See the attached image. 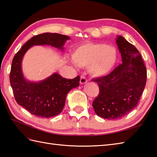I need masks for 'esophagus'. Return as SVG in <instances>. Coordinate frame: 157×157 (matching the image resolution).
Segmentation results:
<instances>
[{"mask_svg": "<svg viewBox=\"0 0 157 157\" xmlns=\"http://www.w3.org/2000/svg\"><path fill=\"white\" fill-rule=\"evenodd\" d=\"M87 82H88V79L86 78V77H84V76H82L81 77V78H80V81H79V82H80L81 84H84Z\"/></svg>", "mask_w": 157, "mask_h": 157, "instance_id": "34e87169", "label": "esophagus"}]
</instances>
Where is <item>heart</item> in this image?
Masks as SVG:
<instances>
[{"label":"heart","mask_w":157,"mask_h":157,"mask_svg":"<svg viewBox=\"0 0 157 157\" xmlns=\"http://www.w3.org/2000/svg\"><path fill=\"white\" fill-rule=\"evenodd\" d=\"M118 51L115 46L102 42H88L76 48L72 53L71 64L88 67L94 77L109 74L118 61Z\"/></svg>","instance_id":"heart-1"}]
</instances>
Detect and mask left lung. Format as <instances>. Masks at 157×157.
<instances>
[{"instance_id": "obj_1", "label": "left lung", "mask_w": 157, "mask_h": 157, "mask_svg": "<svg viewBox=\"0 0 157 157\" xmlns=\"http://www.w3.org/2000/svg\"><path fill=\"white\" fill-rule=\"evenodd\" d=\"M116 43L122 64L107 75L93 79L99 94L92 103L96 114L106 119H119L138 105L146 86L147 73L138 49L121 36Z\"/></svg>"}]
</instances>
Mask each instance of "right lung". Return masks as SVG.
<instances>
[{
    "label": "right lung",
    "instance_id": "right-lung-1",
    "mask_svg": "<svg viewBox=\"0 0 157 157\" xmlns=\"http://www.w3.org/2000/svg\"><path fill=\"white\" fill-rule=\"evenodd\" d=\"M70 38L56 33H44L34 36L23 45L13 57L10 83L17 104L31 114L49 118L61 113L67 93L79 85L80 77L69 79L56 73L39 82L28 81L23 75L21 61L25 53L35 45H50L63 51V46Z\"/></svg>",
    "mask_w": 157,
    "mask_h": 157
}]
</instances>
